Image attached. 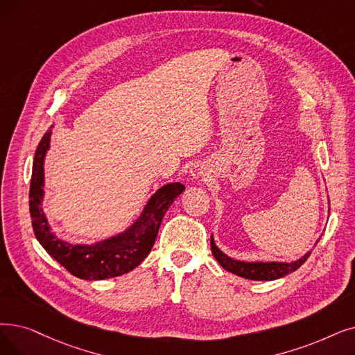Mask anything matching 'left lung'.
Here are the masks:
<instances>
[{"mask_svg":"<svg viewBox=\"0 0 355 355\" xmlns=\"http://www.w3.org/2000/svg\"><path fill=\"white\" fill-rule=\"evenodd\" d=\"M210 246L211 254L214 255L216 261H218L226 271L236 274L242 277V279L257 282H271L282 279V277L288 275L290 272L296 271L299 267H302L304 264V261L311 255V251H307L303 257H300L296 261H291V263H279V261H267V263H264V261H251V263H248V261L235 259L220 251L213 239V235L210 236Z\"/></svg>","mask_w":355,"mask_h":355,"instance_id":"8db88e82","label":"left lung"}]
</instances>
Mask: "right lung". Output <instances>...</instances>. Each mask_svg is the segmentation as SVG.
<instances>
[{"label":"right lung","mask_w":355,"mask_h":355,"mask_svg":"<svg viewBox=\"0 0 355 355\" xmlns=\"http://www.w3.org/2000/svg\"><path fill=\"white\" fill-rule=\"evenodd\" d=\"M55 125L37 145L28 206L36 239L55 261L81 280H105L126 274L139 266L155 243L161 222L174 200L186 190L181 182H168L153 193L141 214L123 232L94 243H71L56 236L42 209L44 197V158L51 148Z\"/></svg>","instance_id":"add662e5"}]
</instances>
